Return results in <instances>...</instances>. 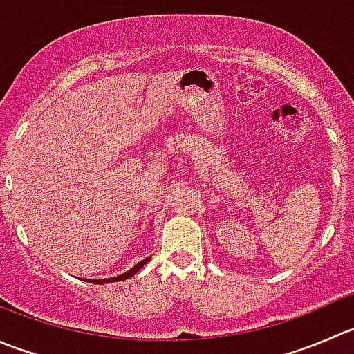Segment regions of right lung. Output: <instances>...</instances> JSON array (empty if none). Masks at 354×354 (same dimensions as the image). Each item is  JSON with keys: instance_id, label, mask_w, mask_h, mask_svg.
<instances>
[{"instance_id": "obj_1", "label": "right lung", "mask_w": 354, "mask_h": 354, "mask_svg": "<svg viewBox=\"0 0 354 354\" xmlns=\"http://www.w3.org/2000/svg\"><path fill=\"white\" fill-rule=\"evenodd\" d=\"M149 259H150V256L147 257V259L140 261V263L135 264V266H133L131 270H128V272L122 273V275H119V277H112V279H102V280H91V279H88V280H86V282H90V283H109V282H121V280H128V279H131V277L135 275V273H138L140 270H142L143 266H145L147 261H149Z\"/></svg>"}]
</instances>
